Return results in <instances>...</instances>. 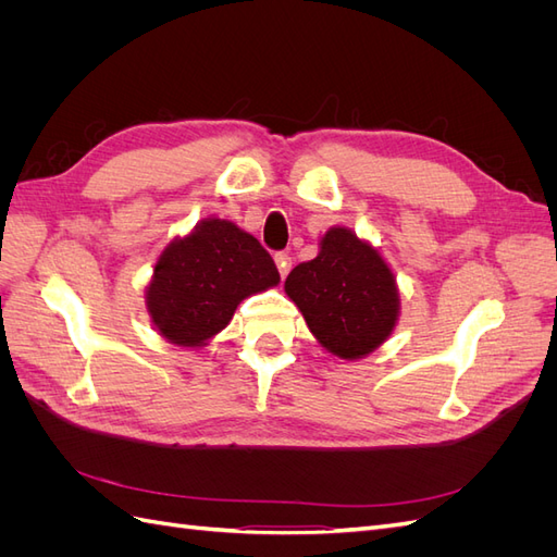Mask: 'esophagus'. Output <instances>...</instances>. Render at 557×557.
I'll return each instance as SVG.
<instances>
[{"instance_id":"1","label":"esophagus","mask_w":557,"mask_h":557,"mask_svg":"<svg viewBox=\"0 0 557 557\" xmlns=\"http://www.w3.org/2000/svg\"><path fill=\"white\" fill-rule=\"evenodd\" d=\"M274 262H276V267H278V274H281V278L288 276V272H290V264H293L288 252H276V256H274Z\"/></svg>"}]
</instances>
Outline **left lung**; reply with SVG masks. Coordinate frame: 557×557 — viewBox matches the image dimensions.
Returning a JSON list of instances; mask_svg holds the SVG:
<instances>
[{"label":"left lung","instance_id":"left-lung-1","mask_svg":"<svg viewBox=\"0 0 557 557\" xmlns=\"http://www.w3.org/2000/svg\"><path fill=\"white\" fill-rule=\"evenodd\" d=\"M285 295L318 344L342 360H360L393 334L399 290L381 252L348 227H330L318 256L285 278Z\"/></svg>","mask_w":557,"mask_h":557}]
</instances>
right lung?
Here are the masks:
<instances>
[{
    "instance_id": "1",
    "label": "right lung",
    "mask_w": 557,
    "mask_h": 557,
    "mask_svg": "<svg viewBox=\"0 0 557 557\" xmlns=\"http://www.w3.org/2000/svg\"><path fill=\"white\" fill-rule=\"evenodd\" d=\"M278 281L272 256L252 234L223 218H205L162 250L146 309L166 342L197 348L227 327L242 299Z\"/></svg>"
}]
</instances>
